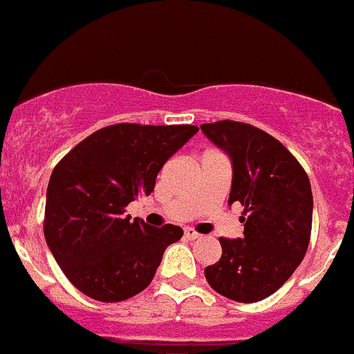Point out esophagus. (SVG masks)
<instances>
[{"label":"esophagus","mask_w":354,"mask_h":354,"mask_svg":"<svg viewBox=\"0 0 354 354\" xmlns=\"http://www.w3.org/2000/svg\"><path fill=\"white\" fill-rule=\"evenodd\" d=\"M184 236L187 238V239H197V238L201 236V234L197 233V231H194L192 227H185V230H184Z\"/></svg>","instance_id":"1"}]
</instances>
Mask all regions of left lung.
Listing matches in <instances>:
<instances>
[{
    "label": "left lung",
    "mask_w": 354,
    "mask_h": 354,
    "mask_svg": "<svg viewBox=\"0 0 354 354\" xmlns=\"http://www.w3.org/2000/svg\"><path fill=\"white\" fill-rule=\"evenodd\" d=\"M233 165L227 204L245 206L243 238H219L223 254L204 270L218 294L258 302L290 279L307 252L313 191L297 158L272 135L239 121L201 124Z\"/></svg>",
    "instance_id": "1"
}]
</instances>
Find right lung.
Segmentation results:
<instances>
[{
	"instance_id": "obj_1",
	"label": "right lung",
	"mask_w": 354,
	"mask_h": 354,
	"mask_svg": "<svg viewBox=\"0 0 354 354\" xmlns=\"http://www.w3.org/2000/svg\"><path fill=\"white\" fill-rule=\"evenodd\" d=\"M199 128L120 123L77 143L55 165L47 187L44 234L55 261L77 290L121 302L153 280L163 252L182 227L148 226L124 207L150 196L155 178Z\"/></svg>"
}]
</instances>
